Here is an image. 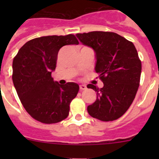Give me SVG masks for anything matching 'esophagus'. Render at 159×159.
Returning <instances> with one entry per match:
<instances>
[{"instance_id":"1","label":"esophagus","mask_w":159,"mask_h":159,"mask_svg":"<svg viewBox=\"0 0 159 159\" xmlns=\"http://www.w3.org/2000/svg\"><path fill=\"white\" fill-rule=\"evenodd\" d=\"M79 87H80V90H81V91H83V90H85L86 89H87L86 85H84V84H81Z\"/></svg>"}]
</instances>
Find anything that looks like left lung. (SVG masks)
<instances>
[{"instance_id": "left-lung-1", "label": "left lung", "mask_w": 159, "mask_h": 159, "mask_svg": "<svg viewBox=\"0 0 159 159\" xmlns=\"http://www.w3.org/2000/svg\"><path fill=\"white\" fill-rule=\"evenodd\" d=\"M84 45L95 52L94 70L104 83L97 92V99L88 106L91 117L103 121L122 116L134 101L140 82L142 63L132 42L114 32L91 31L77 34Z\"/></svg>"}]
</instances>
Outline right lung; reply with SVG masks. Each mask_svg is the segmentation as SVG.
Here are the masks:
<instances>
[{"mask_svg": "<svg viewBox=\"0 0 159 159\" xmlns=\"http://www.w3.org/2000/svg\"><path fill=\"white\" fill-rule=\"evenodd\" d=\"M75 35L44 36L25 43L13 60L12 80L17 95L28 114L45 124L57 123L68 116L70 103L79 86L58 84L51 77L59 50L78 44Z\"/></svg>", "mask_w": 159, "mask_h": 159, "instance_id": "right-lung-1", "label": "right lung"}]
</instances>
